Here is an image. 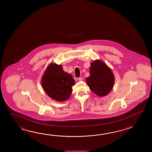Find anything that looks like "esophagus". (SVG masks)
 <instances>
[{
    "label": "esophagus",
    "instance_id": "34e87169",
    "mask_svg": "<svg viewBox=\"0 0 152 152\" xmlns=\"http://www.w3.org/2000/svg\"><path fill=\"white\" fill-rule=\"evenodd\" d=\"M77 80L78 81H83V77H78V78H77Z\"/></svg>",
    "mask_w": 152,
    "mask_h": 152
}]
</instances>
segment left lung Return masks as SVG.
Listing matches in <instances>:
<instances>
[{"label": "left lung", "instance_id": "8db88e82", "mask_svg": "<svg viewBox=\"0 0 152 152\" xmlns=\"http://www.w3.org/2000/svg\"><path fill=\"white\" fill-rule=\"evenodd\" d=\"M90 76L86 79L91 90L97 96H107L112 90L115 77L112 71L104 62L96 60L91 63Z\"/></svg>", "mask_w": 152, "mask_h": 152}]
</instances>
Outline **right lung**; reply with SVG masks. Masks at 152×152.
Here are the masks:
<instances>
[{
	"mask_svg": "<svg viewBox=\"0 0 152 152\" xmlns=\"http://www.w3.org/2000/svg\"><path fill=\"white\" fill-rule=\"evenodd\" d=\"M41 84L52 99L63 102L67 100L71 94L75 81L71 75L63 70L61 65L50 64L42 76Z\"/></svg>",
	"mask_w": 152,
	"mask_h": 152,
	"instance_id": "1",
	"label": "right lung"
}]
</instances>
